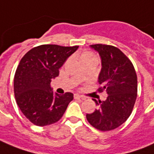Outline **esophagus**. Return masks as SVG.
I'll return each instance as SVG.
<instances>
[{
	"mask_svg": "<svg viewBox=\"0 0 154 154\" xmlns=\"http://www.w3.org/2000/svg\"><path fill=\"white\" fill-rule=\"evenodd\" d=\"M74 98H75V99H77V100H80V99L81 100H84V98L82 97L80 94H74Z\"/></svg>",
	"mask_w": 154,
	"mask_h": 154,
	"instance_id": "esophagus-1",
	"label": "esophagus"
}]
</instances>
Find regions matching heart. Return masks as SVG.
<instances>
[{
    "label": "heart",
    "instance_id": "b5f03b06",
    "mask_svg": "<svg viewBox=\"0 0 154 154\" xmlns=\"http://www.w3.org/2000/svg\"><path fill=\"white\" fill-rule=\"evenodd\" d=\"M88 54H89V53H86V54H83V55H88Z\"/></svg>",
    "mask_w": 154,
    "mask_h": 154
}]
</instances>
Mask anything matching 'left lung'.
Returning a JSON list of instances; mask_svg holds the SVG:
<instances>
[{
    "instance_id": "left-lung-1",
    "label": "left lung",
    "mask_w": 154,
    "mask_h": 154,
    "mask_svg": "<svg viewBox=\"0 0 154 154\" xmlns=\"http://www.w3.org/2000/svg\"><path fill=\"white\" fill-rule=\"evenodd\" d=\"M90 47L100 54L101 70L98 82L106 91L104 101L94 100L97 109L86 114L89 123L94 128L107 131L123 124L131 113L137 97V76L131 60L117 47L96 45Z\"/></svg>"
}]
</instances>
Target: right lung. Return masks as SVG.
<instances>
[{"instance_id":"obj_1","label":"right lung","mask_w":154,"mask_h":154,"mask_svg":"<svg viewBox=\"0 0 154 154\" xmlns=\"http://www.w3.org/2000/svg\"><path fill=\"white\" fill-rule=\"evenodd\" d=\"M78 46L42 45L34 47L23 57L15 72L14 91L17 104L31 122L45 126L62 118L73 94L54 93L52 79L59 76L66 60Z\"/></svg>"}]
</instances>
